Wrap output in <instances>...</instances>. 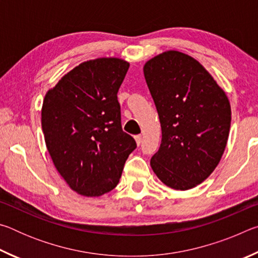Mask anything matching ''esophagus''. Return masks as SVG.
<instances>
[{
	"instance_id": "1",
	"label": "esophagus",
	"mask_w": 258,
	"mask_h": 258,
	"mask_svg": "<svg viewBox=\"0 0 258 258\" xmlns=\"http://www.w3.org/2000/svg\"><path fill=\"white\" fill-rule=\"evenodd\" d=\"M134 139H135V141H137V145L138 146L141 145V142H142V137H141V135H135Z\"/></svg>"
}]
</instances>
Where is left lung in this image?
I'll list each match as a JSON object with an SVG mask.
<instances>
[{"mask_svg": "<svg viewBox=\"0 0 258 258\" xmlns=\"http://www.w3.org/2000/svg\"><path fill=\"white\" fill-rule=\"evenodd\" d=\"M143 73L161 126L151 167L172 189L195 187L224 152L231 125L228 97L197 60L182 52L155 56Z\"/></svg>", "mask_w": 258, "mask_h": 258, "instance_id": "8db88e82", "label": "left lung"}]
</instances>
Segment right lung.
<instances>
[{
	"label": "right lung",
	"mask_w": 258,
	"mask_h": 258,
	"mask_svg": "<svg viewBox=\"0 0 258 258\" xmlns=\"http://www.w3.org/2000/svg\"><path fill=\"white\" fill-rule=\"evenodd\" d=\"M128 67L116 58L86 61L61 78L43 101L42 130L55 168L86 197L115 189L137 148L121 128L117 99Z\"/></svg>",
	"instance_id": "right-lung-1"
}]
</instances>
